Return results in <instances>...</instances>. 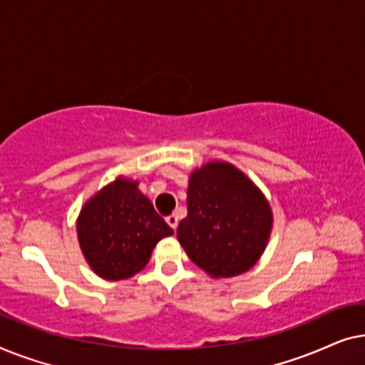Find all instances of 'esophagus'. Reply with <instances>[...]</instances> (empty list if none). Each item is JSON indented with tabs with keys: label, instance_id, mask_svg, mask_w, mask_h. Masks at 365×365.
I'll list each match as a JSON object with an SVG mask.
<instances>
[{
	"label": "esophagus",
	"instance_id": "esophagus-1",
	"mask_svg": "<svg viewBox=\"0 0 365 365\" xmlns=\"http://www.w3.org/2000/svg\"><path fill=\"white\" fill-rule=\"evenodd\" d=\"M166 222L169 224V226H171L174 231H176V227H178V222H179V219H178V216L176 214H171V216H168L166 217Z\"/></svg>",
	"mask_w": 365,
	"mask_h": 365
}]
</instances>
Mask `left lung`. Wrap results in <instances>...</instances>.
<instances>
[{
    "label": "left lung",
    "instance_id": "obj_1",
    "mask_svg": "<svg viewBox=\"0 0 365 365\" xmlns=\"http://www.w3.org/2000/svg\"><path fill=\"white\" fill-rule=\"evenodd\" d=\"M272 222L271 204L241 169L209 161L189 176L187 216L179 222L178 241L204 272L227 279L259 261Z\"/></svg>",
    "mask_w": 365,
    "mask_h": 365
}]
</instances>
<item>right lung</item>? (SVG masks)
I'll return each mask as SVG.
<instances>
[{
  "instance_id": "add662e5",
  "label": "right lung",
  "mask_w": 365,
  "mask_h": 365,
  "mask_svg": "<svg viewBox=\"0 0 365 365\" xmlns=\"http://www.w3.org/2000/svg\"><path fill=\"white\" fill-rule=\"evenodd\" d=\"M139 182L119 176L89 197L78 221V241L94 274L106 281L133 277L153 249L174 232L139 191Z\"/></svg>"
}]
</instances>
